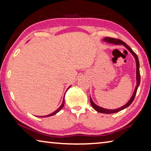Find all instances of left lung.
I'll use <instances>...</instances> for the list:
<instances>
[{
  "mask_svg": "<svg viewBox=\"0 0 151 151\" xmlns=\"http://www.w3.org/2000/svg\"><path fill=\"white\" fill-rule=\"evenodd\" d=\"M103 41L104 42H106L109 43V44L111 45H123L124 47L127 48V49L131 53L132 55L133 56L134 59H135V63H136V81H137V84H136V86H135L134 90L133 93H132V95L131 96L130 100L127 102V103L124 104V105L122 106L121 107H119L118 109H104L103 108V107L99 106L94 103L93 101L92 100L91 96H90V101H91V104L93 108L96 111L101 112V113H104V114H112V113H115V112H119L123 110L124 109L127 108L128 106H129L131 105V103H132V101H134V99L135 97V95H136L138 87L140 85V70H139V58H138L137 55L135 54V52L133 50L131 49V47H129V46H128L126 43L124 42L123 41H122L121 40L119 39H113V38H109V37H106L103 39Z\"/></svg>",
  "mask_w": 151,
  "mask_h": 151,
  "instance_id": "1",
  "label": "left lung"
}]
</instances>
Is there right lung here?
Wrapping results in <instances>:
<instances>
[{
    "mask_svg": "<svg viewBox=\"0 0 151 151\" xmlns=\"http://www.w3.org/2000/svg\"><path fill=\"white\" fill-rule=\"evenodd\" d=\"M71 86V85L69 86V87H68L67 89H66V92H65V95H64V97H63V102H62V104H61V105L58 107V108L56 110V111H55L54 112H52V113H50V114H48V115H45V116H38L37 117H48V116H53V115H55V114H56L57 113V112H59L61 109H63V107L64 106V105H65V94H66V91H67L68 89H69V88Z\"/></svg>",
    "mask_w": 151,
    "mask_h": 151,
    "instance_id": "add662e5",
    "label": "right lung"
}]
</instances>
